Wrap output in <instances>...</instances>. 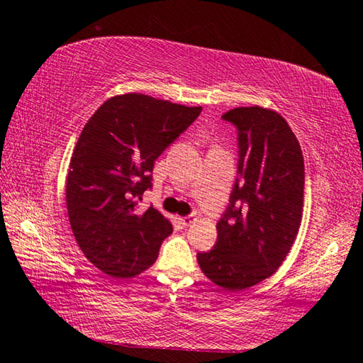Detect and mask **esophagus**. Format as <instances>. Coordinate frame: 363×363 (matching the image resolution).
<instances>
[{
	"label": "esophagus",
	"mask_w": 363,
	"mask_h": 363,
	"mask_svg": "<svg viewBox=\"0 0 363 363\" xmlns=\"http://www.w3.org/2000/svg\"><path fill=\"white\" fill-rule=\"evenodd\" d=\"M195 220V216L194 214H187V216H184V218H181V224L182 225H190Z\"/></svg>",
	"instance_id": "esophagus-1"
}]
</instances>
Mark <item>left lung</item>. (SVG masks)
Listing matches in <instances>:
<instances>
[{
	"instance_id": "left-lung-1",
	"label": "left lung",
	"mask_w": 363,
	"mask_h": 363,
	"mask_svg": "<svg viewBox=\"0 0 363 363\" xmlns=\"http://www.w3.org/2000/svg\"><path fill=\"white\" fill-rule=\"evenodd\" d=\"M220 118L237 130V179L218 240L196 261L214 284L238 291L270 277L290 253L303 218L304 160L277 112L238 107Z\"/></svg>"
}]
</instances>
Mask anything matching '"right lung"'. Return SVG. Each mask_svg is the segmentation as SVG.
<instances>
[{"instance_id": "obj_1", "label": "right lung", "mask_w": 363, "mask_h": 363, "mask_svg": "<svg viewBox=\"0 0 363 363\" xmlns=\"http://www.w3.org/2000/svg\"><path fill=\"white\" fill-rule=\"evenodd\" d=\"M201 113L145 94L115 96L86 123L70 160L67 210L79 250L113 279L157 259L173 225L155 208L138 210L155 160Z\"/></svg>"}]
</instances>
